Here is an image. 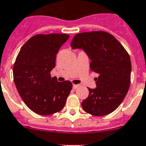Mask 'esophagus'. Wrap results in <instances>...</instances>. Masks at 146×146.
Masks as SVG:
<instances>
[{
  "label": "esophagus",
  "instance_id": "1",
  "mask_svg": "<svg viewBox=\"0 0 146 146\" xmlns=\"http://www.w3.org/2000/svg\"><path fill=\"white\" fill-rule=\"evenodd\" d=\"M79 87H80V85H79V84H74V85H73V89L78 88Z\"/></svg>",
  "mask_w": 146,
  "mask_h": 146
}]
</instances>
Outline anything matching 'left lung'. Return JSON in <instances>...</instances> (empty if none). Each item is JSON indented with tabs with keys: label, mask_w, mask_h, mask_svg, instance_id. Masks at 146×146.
<instances>
[{
	"label": "left lung",
	"mask_w": 146,
	"mask_h": 146,
	"mask_svg": "<svg viewBox=\"0 0 146 146\" xmlns=\"http://www.w3.org/2000/svg\"><path fill=\"white\" fill-rule=\"evenodd\" d=\"M72 48H82L91 58L97 88H88L89 95L81 103L85 112L105 116L119 107L128 92L131 80V60L127 51L110 33L91 31L78 33L71 42Z\"/></svg>",
	"instance_id": "left-lung-1"
}]
</instances>
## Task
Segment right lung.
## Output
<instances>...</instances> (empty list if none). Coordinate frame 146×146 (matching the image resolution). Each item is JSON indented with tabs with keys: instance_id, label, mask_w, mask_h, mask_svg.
<instances>
[{
	"instance_id": "obj_1",
	"label": "right lung",
	"mask_w": 146,
	"mask_h": 146,
	"mask_svg": "<svg viewBox=\"0 0 146 146\" xmlns=\"http://www.w3.org/2000/svg\"><path fill=\"white\" fill-rule=\"evenodd\" d=\"M69 35L37 34L21 47L13 65V80L25 104L39 115H51L65 107L72 89L69 81L58 82L50 72L58 51Z\"/></svg>"
}]
</instances>
